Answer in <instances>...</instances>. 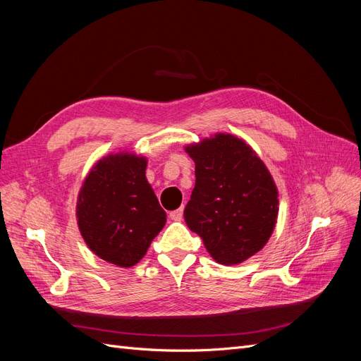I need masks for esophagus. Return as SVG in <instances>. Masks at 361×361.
<instances>
[{
    "instance_id": "34e87169",
    "label": "esophagus",
    "mask_w": 361,
    "mask_h": 361,
    "mask_svg": "<svg viewBox=\"0 0 361 361\" xmlns=\"http://www.w3.org/2000/svg\"><path fill=\"white\" fill-rule=\"evenodd\" d=\"M170 218L173 221H180L182 218H183V209L182 207H179V209H176V211H171L170 212Z\"/></svg>"
}]
</instances>
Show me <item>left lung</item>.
<instances>
[{
	"label": "left lung",
	"mask_w": 361,
	"mask_h": 361,
	"mask_svg": "<svg viewBox=\"0 0 361 361\" xmlns=\"http://www.w3.org/2000/svg\"><path fill=\"white\" fill-rule=\"evenodd\" d=\"M195 164V187L185 221L214 260L238 265L264 248L276 228L279 190L243 138L218 133L185 146Z\"/></svg>",
	"instance_id": "obj_1"
}]
</instances>
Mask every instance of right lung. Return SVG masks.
Listing matches in <instances>:
<instances>
[{
	"mask_svg": "<svg viewBox=\"0 0 361 361\" xmlns=\"http://www.w3.org/2000/svg\"><path fill=\"white\" fill-rule=\"evenodd\" d=\"M147 158L117 152L97 161L76 199V223L93 253L120 268L145 257L167 215L146 178Z\"/></svg>",
	"mask_w": 361,
	"mask_h": 361,
	"instance_id": "add662e5",
	"label": "right lung"
}]
</instances>
